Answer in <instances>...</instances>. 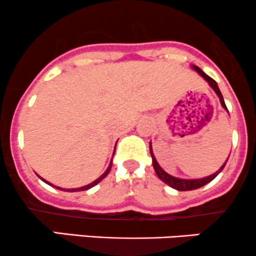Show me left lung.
Returning <instances> with one entry per match:
<instances>
[{
    "mask_svg": "<svg viewBox=\"0 0 256 256\" xmlns=\"http://www.w3.org/2000/svg\"><path fill=\"white\" fill-rule=\"evenodd\" d=\"M192 68H194V70H196L197 72L200 74V76H202L203 78H204L206 81L209 83V86H210V87L213 88L215 93H216V96H219L220 102H221V106H222V108H225V110L228 112V108H226V105H225V102H224L222 94H221L219 87H218V83L215 82L214 80L212 78V77H209L208 74L203 72V71L200 70V68H198V66L192 65ZM150 154H151V157H152V164H154V172H156L157 176H158L160 179L162 180L163 182L166 184V185H169V186H170V188H175V190H178V191H191V190H196V188H202V186L206 185V184L210 182L212 180L215 179V176H216V175L219 174L221 170H222L224 166H225L226 162H228V158L226 160V162L224 163V164L220 166V169L216 172V173L209 175V176L202 178V179H180V178L172 176V175H169L168 173H166V172L163 170L162 168H160V166L158 164V163H157L156 158H154V152H152L151 142H150Z\"/></svg>",
    "mask_w": 256,
    "mask_h": 256,
    "instance_id": "1",
    "label": "left lung"
}]
</instances>
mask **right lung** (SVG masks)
<instances>
[{
  "instance_id": "add662e5",
  "label": "right lung",
  "mask_w": 256,
  "mask_h": 256,
  "mask_svg": "<svg viewBox=\"0 0 256 256\" xmlns=\"http://www.w3.org/2000/svg\"><path fill=\"white\" fill-rule=\"evenodd\" d=\"M111 166H112V160H111V162H110V164H108V169H106V170H105V173H104V174H102V176H100V178H98V179H96V180H94V182H93L88 184V185H86V186H82V188H66V190H65V188H58V186H54V185H52V184H50V182H47V180L42 179V178H41V179H42V180H43V182H44L46 184H48V185H52V186H54V188H58V190H62V191H68V192H76V191H86V190H90V188H93V186H96V184H99L100 182H102V179H104V178L106 176V175H108V173H110V169H111Z\"/></svg>"
}]
</instances>
